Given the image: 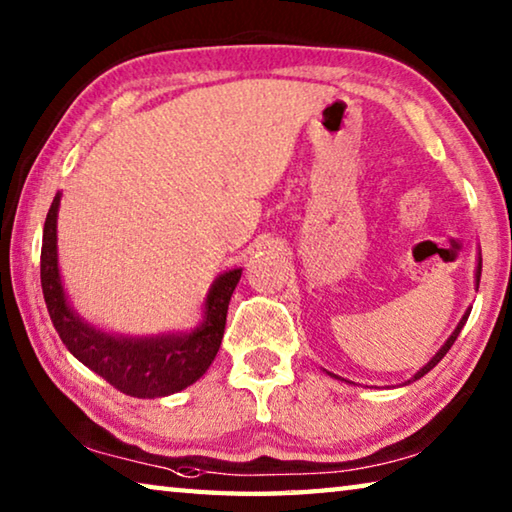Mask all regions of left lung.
<instances>
[{"mask_svg": "<svg viewBox=\"0 0 512 512\" xmlns=\"http://www.w3.org/2000/svg\"><path fill=\"white\" fill-rule=\"evenodd\" d=\"M481 255V253H479ZM479 280H481V257L479 259H476V271H474V287H476V291H479ZM470 311H472V307H467L465 309V314H463V318L461 320H458V325H456V329H454V332L452 334H449V339L443 343V348H440L436 354H433V357L427 361V366H422L418 372H415V375L409 379V381H404V384H411V381H415V379H420V377H424V375H427V372L431 370V368H436L438 366V363H440V359H443L445 357V354L449 352V348H452V345H454V341H456V336L458 334H461V329H463V325L467 323V316H470ZM327 375L329 377H334V379H341V377H336V375H332V372H327ZM341 381H345V379H341ZM348 384H350V381H348Z\"/></svg>", "mask_w": 512, "mask_h": 512, "instance_id": "left-lung-1", "label": "left lung"}]
</instances>
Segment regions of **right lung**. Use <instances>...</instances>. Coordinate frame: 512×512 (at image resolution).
Here are the masks:
<instances>
[{
	"label": "right lung",
	"instance_id": "right-lung-1",
	"mask_svg": "<svg viewBox=\"0 0 512 512\" xmlns=\"http://www.w3.org/2000/svg\"><path fill=\"white\" fill-rule=\"evenodd\" d=\"M58 192L42 230L40 282L45 302L60 341L83 366L115 386L117 391L153 400L192 386L212 366L221 348L225 316L241 268L221 273L203 300V320L189 332H164L155 336L112 334L92 325L69 305L63 275L58 268Z\"/></svg>",
	"mask_w": 512,
	"mask_h": 512
}]
</instances>
